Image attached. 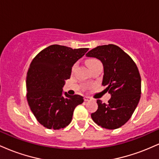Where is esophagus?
Here are the masks:
<instances>
[{
	"label": "esophagus",
	"mask_w": 159,
	"mask_h": 159,
	"mask_svg": "<svg viewBox=\"0 0 159 159\" xmlns=\"http://www.w3.org/2000/svg\"><path fill=\"white\" fill-rule=\"evenodd\" d=\"M90 100H91V98L88 97V96H85V97H84V101H85V102L90 101Z\"/></svg>",
	"instance_id": "34e87169"
}]
</instances>
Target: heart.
I'll return each mask as SVG.
<instances>
[{
	"instance_id": "heart-1",
	"label": "heart",
	"mask_w": 159,
	"mask_h": 159,
	"mask_svg": "<svg viewBox=\"0 0 159 159\" xmlns=\"http://www.w3.org/2000/svg\"><path fill=\"white\" fill-rule=\"evenodd\" d=\"M98 63H99V61H97V60H96V59H90V60H88V61H87V65L88 66L89 68H90V66H93Z\"/></svg>"
}]
</instances>
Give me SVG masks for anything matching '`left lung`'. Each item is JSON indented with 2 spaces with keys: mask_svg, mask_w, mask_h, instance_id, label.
<instances>
[{
  "mask_svg": "<svg viewBox=\"0 0 159 159\" xmlns=\"http://www.w3.org/2000/svg\"><path fill=\"white\" fill-rule=\"evenodd\" d=\"M86 56L97 58L102 63L103 86L111 97L107 104L97 100L98 109L91 114L97 125L107 129L121 127L131 118L141 94V78L133 60L120 47L99 45Z\"/></svg>",
  "mask_w": 159,
  "mask_h": 159,
  "instance_id": "1",
  "label": "left lung"
}]
</instances>
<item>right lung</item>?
<instances>
[{"label": "right lung", "instance_id": "add662e5", "mask_svg": "<svg viewBox=\"0 0 159 159\" xmlns=\"http://www.w3.org/2000/svg\"><path fill=\"white\" fill-rule=\"evenodd\" d=\"M87 51L52 45L41 51L30 63L26 80L27 102L37 121L47 129L67 126L75 107L83 103L81 96H70L63 92V87L73 65Z\"/></svg>", "mask_w": 159, "mask_h": 159}]
</instances>
